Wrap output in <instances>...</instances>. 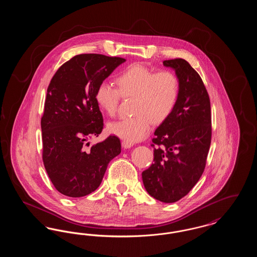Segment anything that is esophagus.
Listing matches in <instances>:
<instances>
[{
    "label": "esophagus",
    "instance_id": "34e87169",
    "mask_svg": "<svg viewBox=\"0 0 257 257\" xmlns=\"http://www.w3.org/2000/svg\"><path fill=\"white\" fill-rule=\"evenodd\" d=\"M121 145H122V147L124 148H130V147H133V143H131V142H128V141H126V140H124L122 141V143H121Z\"/></svg>",
    "mask_w": 257,
    "mask_h": 257
}]
</instances>
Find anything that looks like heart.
Returning <instances> with one entry per match:
<instances>
[{
    "mask_svg": "<svg viewBox=\"0 0 257 257\" xmlns=\"http://www.w3.org/2000/svg\"><path fill=\"white\" fill-rule=\"evenodd\" d=\"M117 87L107 82L98 85L95 101L100 110L112 116L116 113L121 97L134 98V116L110 122L111 134L134 143L146 138L152 124L165 122L176 107L180 84L171 70L153 69L141 63L131 64L115 78Z\"/></svg>",
    "mask_w": 257,
    "mask_h": 257,
    "instance_id": "b5f03b06",
    "label": "heart"
}]
</instances>
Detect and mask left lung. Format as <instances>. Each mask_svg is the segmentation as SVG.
Masks as SVG:
<instances>
[{"label": "left lung", "instance_id": "left-lung-1", "mask_svg": "<svg viewBox=\"0 0 257 257\" xmlns=\"http://www.w3.org/2000/svg\"><path fill=\"white\" fill-rule=\"evenodd\" d=\"M175 70L180 90L171 116L155 130L154 163L143 171L147 193L165 203L188 195L201 177L211 145V105L202 79L183 59L163 61Z\"/></svg>", "mask_w": 257, "mask_h": 257}]
</instances>
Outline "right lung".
Here are the masks:
<instances>
[{
    "mask_svg": "<svg viewBox=\"0 0 257 257\" xmlns=\"http://www.w3.org/2000/svg\"><path fill=\"white\" fill-rule=\"evenodd\" d=\"M125 61L100 54L77 55L50 82L41 117L42 160L51 182L64 196L94 192L110 160L121 151L116 136L90 147L87 141L98 137L104 126L95 101L98 85Z\"/></svg>",
    "mask_w": 257,
    "mask_h": 257,
    "instance_id": "right-lung-1",
    "label": "right lung"
}]
</instances>
